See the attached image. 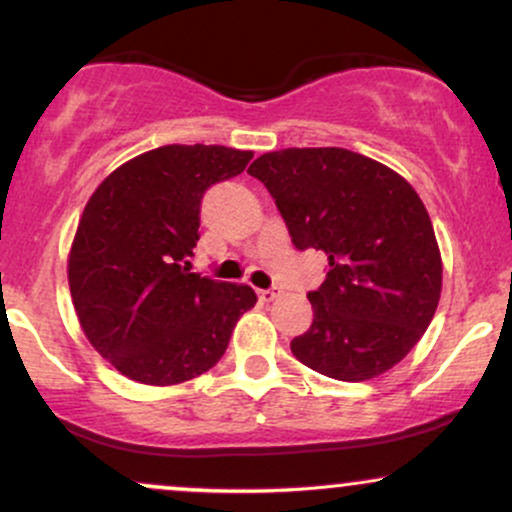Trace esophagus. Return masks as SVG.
Returning <instances> with one entry per match:
<instances>
[{"instance_id":"esophagus-1","label":"esophagus","mask_w":512,"mask_h":512,"mask_svg":"<svg viewBox=\"0 0 512 512\" xmlns=\"http://www.w3.org/2000/svg\"><path fill=\"white\" fill-rule=\"evenodd\" d=\"M257 293H260V301H262V303L274 301V298L279 296V293H276V289H262V291H257Z\"/></svg>"}]
</instances>
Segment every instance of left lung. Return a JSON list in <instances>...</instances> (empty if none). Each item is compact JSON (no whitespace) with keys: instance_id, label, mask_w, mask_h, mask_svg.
Here are the masks:
<instances>
[{"instance_id":"left-lung-1","label":"left lung","mask_w":512,"mask_h":512,"mask_svg":"<svg viewBox=\"0 0 512 512\" xmlns=\"http://www.w3.org/2000/svg\"><path fill=\"white\" fill-rule=\"evenodd\" d=\"M248 173L274 197L293 245L330 262L308 293L313 325L291 342L293 356L344 383L402 361L431 325L443 286L436 233L414 187L339 146L269 151Z\"/></svg>"}]
</instances>
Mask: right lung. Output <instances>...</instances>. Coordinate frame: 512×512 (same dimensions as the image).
Masks as SVG:
<instances>
[{"label": "right lung", "mask_w": 512, "mask_h": 512, "mask_svg": "<svg viewBox=\"0 0 512 512\" xmlns=\"http://www.w3.org/2000/svg\"><path fill=\"white\" fill-rule=\"evenodd\" d=\"M250 158L228 146H158L115 168L86 202L69 291L86 339L125 378L163 387L207 373L257 303L250 286L199 276L190 264L204 192Z\"/></svg>", "instance_id": "obj_1"}]
</instances>
